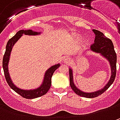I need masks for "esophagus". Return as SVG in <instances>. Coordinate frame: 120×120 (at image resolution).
<instances>
[{"label": "esophagus", "mask_w": 120, "mask_h": 120, "mask_svg": "<svg viewBox=\"0 0 120 120\" xmlns=\"http://www.w3.org/2000/svg\"><path fill=\"white\" fill-rule=\"evenodd\" d=\"M65 62L67 63H69L71 62V60H70V59H69V58H66V59H65Z\"/></svg>", "instance_id": "obj_1"}]
</instances>
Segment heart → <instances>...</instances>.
Wrapping results in <instances>:
<instances>
[{
    "instance_id": "obj_1",
    "label": "heart",
    "mask_w": 120,
    "mask_h": 120,
    "mask_svg": "<svg viewBox=\"0 0 120 120\" xmlns=\"http://www.w3.org/2000/svg\"><path fill=\"white\" fill-rule=\"evenodd\" d=\"M73 37L75 38V39H78L79 37V35H73Z\"/></svg>"
}]
</instances>
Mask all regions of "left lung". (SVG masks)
<instances>
[{
	"instance_id": "left-lung-1",
	"label": "left lung",
	"mask_w": 120,
	"mask_h": 120,
	"mask_svg": "<svg viewBox=\"0 0 120 120\" xmlns=\"http://www.w3.org/2000/svg\"><path fill=\"white\" fill-rule=\"evenodd\" d=\"M93 31L95 34V38L94 43L92 44L91 46V50L96 52V53H100L101 55H103L104 57H105L109 61L111 65V71H112V75L110 77V79L109 80L108 83L105 85L103 89L99 90L98 91H95L92 93H85L80 90H79L75 84L73 83V73L71 69H69V80H70V86L73 91L77 95L87 98H94L101 95L104 91L108 89L110 85L113 83L114 79L116 78V61H117V56L116 53L115 52L114 47L112 41L111 40L107 38L105 35L99 30L93 29Z\"/></svg>"
}]
</instances>
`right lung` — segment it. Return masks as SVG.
Listing matches in <instances>:
<instances>
[{
  "mask_svg": "<svg viewBox=\"0 0 120 120\" xmlns=\"http://www.w3.org/2000/svg\"><path fill=\"white\" fill-rule=\"evenodd\" d=\"M23 34L28 35H37L40 34V33L34 32L30 29L26 30H21L19 32H17L16 35L14 37H12L11 39L8 40V41L7 44V46H6V51H5V53H4V57H3V59H2V67H3V70H4L5 79H6L8 85L11 87L12 90H14L18 94L21 95L24 98L34 99V98H37L41 97L42 95H44L47 93V91L51 87V77L53 76V73L55 72V71L57 69L58 67L60 66V65L59 64L55 65L50 67L46 71L45 77H44L43 82L42 85H41L39 88L33 90H21V89L16 87L14 85V83H12L11 79L10 77V75H9L8 69V63L10 55H11V52L12 48L13 45H15V43L18 40L21 38V36Z\"/></svg>",
  "mask_w": 120,
  "mask_h": 120,
  "instance_id": "obj_1",
  "label": "right lung"
}]
</instances>
